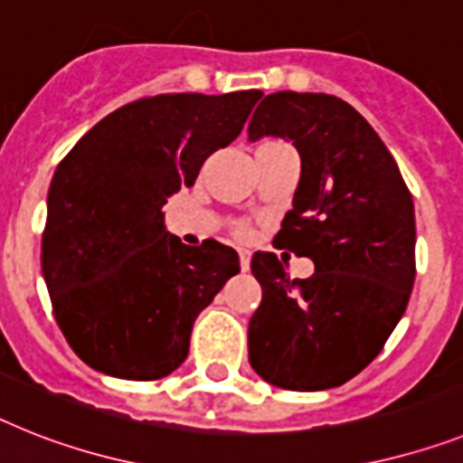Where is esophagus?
I'll return each instance as SVG.
<instances>
[{
    "mask_svg": "<svg viewBox=\"0 0 463 463\" xmlns=\"http://www.w3.org/2000/svg\"><path fill=\"white\" fill-rule=\"evenodd\" d=\"M250 263H251L250 251L240 250V268H242V270H250Z\"/></svg>",
    "mask_w": 463,
    "mask_h": 463,
    "instance_id": "1",
    "label": "esophagus"
}]
</instances>
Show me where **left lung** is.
<instances>
[{"instance_id":"1","label":"left lung","mask_w":463,"mask_h":463,"mask_svg":"<svg viewBox=\"0 0 463 463\" xmlns=\"http://www.w3.org/2000/svg\"><path fill=\"white\" fill-rule=\"evenodd\" d=\"M247 134L297 147L301 178L275 240L316 263L310 278L289 279L285 259L254 254L263 297L250 320V364L287 391L341 386L382 353L407 308L414 202L379 134L336 96L270 93Z\"/></svg>"}]
</instances>
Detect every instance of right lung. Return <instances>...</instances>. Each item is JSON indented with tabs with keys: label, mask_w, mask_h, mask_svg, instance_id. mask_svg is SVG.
Listing matches in <instances>:
<instances>
[{
	"label": "right lung",
	"mask_w": 463,
	"mask_h": 463,
	"mask_svg": "<svg viewBox=\"0 0 463 463\" xmlns=\"http://www.w3.org/2000/svg\"><path fill=\"white\" fill-rule=\"evenodd\" d=\"M263 93H162L110 112L56 166L46 197L42 275L70 348L96 372L153 382L181 367L197 316L238 251L166 231V197L195 184Z\"/></svg>",
	"instance_id": "obj_1"
}]
</instances>
